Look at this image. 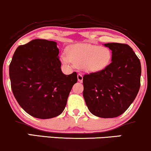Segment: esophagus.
<instances>
[{
	"label": "esophagus",
	"mask_w": 151,
	"mask_h": 151,
	"mask_svg": "<svg viewBox=\"0 0 151 151\" xmlns=\"http://www.w3.org/2000/svg\"><path fill=\"white\" fill-rule=\"evenodd\" d=\"M77 79H78L79 82H82V80H83V76L82 75V74L79 73V74H77Z\"/></svg>",
	"instance_id": "esophagus-1"
}]
</instances>
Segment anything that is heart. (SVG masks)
I'll list each match as a JSON object with an SVG mask.
<instances>
[{
  "label": "heart",
  "instance_id": "b5f03b06",
  "mask_svg": "<svg viewBox=\"0 0 151 151\" xmlns=\"http://www.w3.org/2000/svg\"><path fill=\"white\" fill-rule=\"evenodd\" d=\"M112 58L111 51L107 47L91 44H77L70 46L68 54H62V62L68 67L83 66L89 72H97L107 67Z\"/></svg>",
  "mask_w": 151,
  "mask_h": 151
}]
</instances>
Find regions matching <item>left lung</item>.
Wrapping results in <instances>:
<instances>
[{
  "label": "left lung",
  "mask_w": 151,
  "mask_h": 151,
  "mask_svg": "<svg viewBox=\"0 0 151 151\" xmlns=\"http://www.w3.org/2000/svg\"><path fill=\"white\" fill-rule=\"evenodd\" d=\"M104 45L112 50V62L102 70L84 74L83 97L91 113L112 118L124 113L136 97L140 86L141 65L127 44Z\"/></svg>",
  "instance_id": "8db88e82"
}]
</instances>
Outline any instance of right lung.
<instances>
[{
    "label": "right lung",
    "instance_id": "1",
    "mask_svg": "<svg viewBox=\"0 0 151 151\" xmlns=\"http://www.w3.org/2000/svg\"><path fill=\"white\" fill-rule=\"evenodd\" d=\"M59 53L55 41L34 39L19 46L10 64L15 98L25 112L36 118L60 115L77 82L76 72L69 75L62 73Z\"/></svg>",
    "mask_w": 151,
    "mask_h": 151
}]
</instances>
